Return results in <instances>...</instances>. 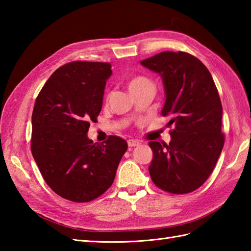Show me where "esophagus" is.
Returning a JSON list of instances; mask_svg holds the SVG:
<instances>
[{
    "label": "esophagus",
    "mask_w": 251,
    "mask_h": 251,
    "mask_svg": "<svg viewBox=\"0 0 251 251\" xmlns=\"http://www.w3.org/2000/svg\"><path fill=\"white\" fill-rule=\"evenodd\" d=\"M127 145H128V147H138L140 145V142L138 140H135V139H129L128 141H127Z\"/></svg>",
    "instance_id": "34e87169"
}]
</instances>
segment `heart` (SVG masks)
Wrapping results in <instances>:
<instances>
[{
    "label": "heart",
    "mask_w": 251,
    "mask_h": 251,
    "mask_svg": "<svg viewBox=\"0 0 251 251\" xmlns=\"http://www.w3.org/2000/svg\"><path fill=\"white\" fill-rule=\"evenodd\" d=\"M150 81H149L148 78L143 77V76H136L134 78H131L129 83H128V88L131 89L134 87H137V86H140V85L145 84V83H149Z\"/></svg>",
    "instance_id": "obj_1"
}]
</instances>
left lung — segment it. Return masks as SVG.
Listing matches in <instances>:
<instances>
[{
    "label": "left lung",
    "mask_w": 251,
    "mask_h": 251,
    "mask_svg": "<svg viewBox=\"0 0 251 251\" xmlns=\"http://www.w3.org/2000/svg\"><path fill=\"white\" fill-rule=\"evenodd\" d=\"M163 79V116H169V145L150 141L153 159L149 167L154 184L169 193L199 189L219 158L222 104L210 72L200 59L183 51H163L140 61Z\"/></svg>",
    "instance_id": "left-lung-1"
}]
</instances>
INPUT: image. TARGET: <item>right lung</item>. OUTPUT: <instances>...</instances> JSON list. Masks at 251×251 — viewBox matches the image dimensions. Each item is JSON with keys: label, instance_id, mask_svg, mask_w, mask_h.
Returning a JSON list of instances; mask_svg holds the SVG:
<instances>
[{"label": "right lung", "instance_id": "1", "mask_svg": "<svg viewBox=\"0 0 251 251\" xmlns=\"http://www.w3.org/2000/svg\"><path fill=\"white\" fill-rule=\"evenodd\" d=\"M108 62L73 61L51 74L35 100L31 151L50 188L63 199L85 202L112 185L127 142L110 136L90 140V122L102 108Z\"/></svg>", "mask_w": 251, "mask_h": 251}]
</instances>
